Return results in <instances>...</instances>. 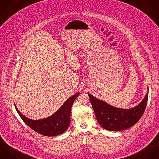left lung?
Listing matches in <instances>:
<instances>
[{"mask_svg": "<svg viewBox=\"0 0 159 159\" xmlns=\"http://www.w3.org/2000/svg\"><path fill=\"white\" fill-rule=\"evenodd\" d=\"M148 89L141 102L130 109L116 108L91 94L88 95L100 125L108 131H119L134 126L142 117L148 103Z\"/></svg>", "mask_w": 159, "mask_h": 159, "instance_id": "8db88e82", "label": "left lung"}]
</instances>
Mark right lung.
Returning <instances> with one entry per match:
<instances>
[{
    "label": "right lung",
    "mask_w": 159,
    "mask_h": 159,
    "mask_svg": "<svg viewBox=\"0 0 159 159\" xmlns=\"http://www.w3.org/2000/svg\"><path fill=\"white\" fill-rule=\"evenodd\" d=\"M80 93L69 98L52 115L43 119L34 120L22 115L15 105L16 110L24 123L36 132L46 136H55L64 133L70 123L72 105Z\"/></svg>",
    "instance_id": "right-lung-1"
}]
</instances>
